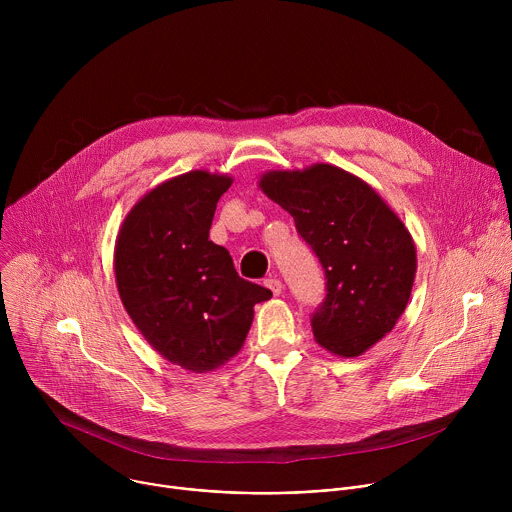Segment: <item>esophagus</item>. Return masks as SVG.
<instances>
[{"label": "esophagus", "mask_w": 512, "mask_h": 512, "mask_svg": "<svg viewBox=\"0 0 512 512\" xmlns=\"http://www.w3.org/2000/svg\"><path fill=\"white\" fill-rule=\"evenodd\" d=\"M265 285L271 289V294H273V296H279L281 291H283L281 281H279V279H275V277H273V279H267V281H265Z\"/></svg>", "instance_id": "esophagus-1"}]
</instances>
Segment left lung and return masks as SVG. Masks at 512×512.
<instances>
[{"mask_svg":"<svg viewBox=\"0 0 512 512\" xmlns=\"http://www.w3.org/2000/svg\"><path fill=\"white\" fill-rule=\"evenodd\" d=\"M257 184L294 216L326 271L316 342L344 358L367 352L407 308L417 271L411 233L373 186L332 164L269 170Z\"/></svg>","mask_w":512,"mask_h":512,"instance_id":"8db88e82","label":"left lung"}]
</instances>
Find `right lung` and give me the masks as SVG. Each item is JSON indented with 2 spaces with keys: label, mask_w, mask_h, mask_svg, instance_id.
Here are the masks:
<instances>
[{
  "label": "right lung",
  "mask_w": 512,
  "mask_h": 512,
  "mask_svg": "<svg viewBox=\"0 0 512 512\" xmlns=\"http://www.w3.org/2000/svg\"><path fill=\"white\" fill-rule=\"evenodd\" d=\"M231 184L208 170L170 178L133 204L115 241L123 308L158 354L190 373L229 362L243 348L255 304L271 298L208 241L216 202Z\"/></svg>",
  "instance_id": "obj_1"
}]
</instances>
